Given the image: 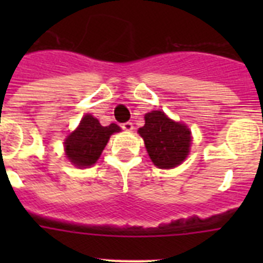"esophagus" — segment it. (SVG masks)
Returning <instances> with one entry per match:
<instances>
[{"instance_id":"esophagus-1","label":"esophagus","mask_w":263,"mask_h":263,"mask_svg":"<svg viewBox=\"0 0 263 263\" xmlns=\"http://www.w3.org/2000/svg\"><path fill=\"white\" fill-rule=\"evenodd\" d=\"M121 127L124 130H126V132H132V130H133V124H132L130 121H127V122H124V124L121 125Z\"/></svg>"}]
</instances>
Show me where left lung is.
<instances>
[{
  "label": "left lung",
  "instance_id": "1",
  "mask_svg": "<svg viewBox=\"0 0 263 263\" xmlns=\"http://www.w3.org/2000/svg\"><path fill=\"white\" fill-rule=\"evenodd\" d=\"M138 133L153 163L159 168L176 167L190 152L191 132L180 122L170 120L163 111L153 110L145 115V126Z\"/></svg>",
  "mask_w": 263,
  "mask_h": 263
}]
</instances>
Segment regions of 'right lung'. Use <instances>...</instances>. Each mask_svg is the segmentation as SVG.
<instances>
[{"label": "right lung", "mask_w": 263, "mask_h": 263, "mask_svg": "<svg viewBox=\"0 0 263 263\" xmlns=\"http://www.w3.org/2000/svg\"><path fill=\"white\" fill-rule=\"evenodd\" d=\"M116 124L101 126L99 120L87 115L73 133L67 137L64 147L69 162L78 167H88L96 163L109 141V137L120 132Z\"/></svg>", "instance_id": "right-lung-1"}]
</instances>
